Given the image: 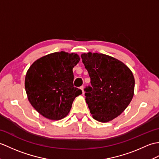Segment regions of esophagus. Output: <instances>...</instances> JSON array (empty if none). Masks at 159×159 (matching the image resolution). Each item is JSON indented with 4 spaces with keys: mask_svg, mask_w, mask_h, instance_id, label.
<instances>
[{
    "mask_svg": "<svg viewBox=\"0 0 159 159\" xmlns=\"http://www.w3.org/2000/svg\"><path fill=\"white\" fill-rule=\"evenodd\" d=\"M80 89L81 90H82V92H83V94H84V86H81L80 87Z\"/></svg>",
    "mask_w": 159,
    "mask_h": 159,
    "instance_id": "obj_1",
    "label": "esophagus"
}]
</instances>
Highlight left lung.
I'll use <instances>...</instances> for the list:
<instances>
[{
	"label": "left lung",
	"instance_id": "8db88e82",
	"mask_svg": "<svg viewBox=\"0 0 159 159\" xmlns=\"http://www.w3.org/2000/svg\"><path fill=\"white\" fill-rule=\"evenodd\" d=\"M91 79L84 88L85 100L93 118L106 123L119 116L134 94L135 79L131 70L109 55L89 52L81 55Z\"/></svg>",
	"mask_w": 159,
	"mask_h": 159
}]
</instances>
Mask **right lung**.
Wrapping results in <instances>:
<instances>
[{
  "instance_id": "1",
  "label": "right lung",
  "mask_w": 159,
  "mask_h": 159,
  "mask_svg": "<svg viewBox=\"0 0 159 159\" xmlns=\"http://www.w3.org/2000/svg\"><path fill=\"white\" fill-rule=\"evenodd\" d=\"M79 61L77 54L61 51L40 57L28 69L25 78L28 100L44 117L62 119L70 112L74 99L82 93L73 84L72 69Z\"/></svg>"
}]
</instances>
